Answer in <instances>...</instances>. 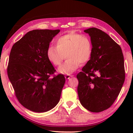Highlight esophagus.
Masks as SVG:
<instances>
[{"instance_id":"obj_1","label":"esophagus","mask_w":133,"mask_h":133,"mask_svg":"<svg viewBox=\"0 0 133 133\" xmlns=\"http://www.w3.org/2000/svg\"><path fill=\"white\" fill-rule=\"evenodd\" d=\"M71 77H72V76H71V75H66V76H65V77H66V78H67V79H69V78H70Z\"/></svg>"}]
</instances>
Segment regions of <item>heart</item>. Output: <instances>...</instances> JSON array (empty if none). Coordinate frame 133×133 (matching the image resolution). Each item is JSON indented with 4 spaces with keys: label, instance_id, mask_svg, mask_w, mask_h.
Wrapping results in <instances>:
<instances>
[{
    "label": "heart",
    "instance_id": "1",
    "mask_svg": "<svg viewBox=\"0 0 133 133\" xmlns=\"http://www.w3.org/2000/svg\"><path fill=\"white\" fill-rule=\"evenodd\" d=\"M56 48L49 47L47 56L51 63L56 66L61 65L58 71L64 75H70L75 71L80 63L88 62L93 53V43L88 36L71 32L60 36L56 41Z\"/></svg>",
    "mask_w": 133,
    "mask_h": 133
}]
</instances>
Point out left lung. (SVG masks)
I'll use <instances>...</instances> for the list:
<instances>
[{"label": "left lung", "mask_w": 133, "mask_h": 133, "mask_svg": "<svg viewBox=\"0 0 133 133\" xmlns=\"http://www.w3.org/2000/svg\"><path fill=\"white\" fill-rule=\"evenodd\" d=\"M90 36L93 53L77 75L80 103L91 112L104 111L117 97L125 80L124 61L120 46L107 33L95 28L84 30Z\"/></svg>", "instance_id": "obj_1"}]
</instances>
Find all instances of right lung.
Returning a JSON list of instances; mask_svg holds the SVG:
<instances>
[{"instance_id": "add662e5", "label": "right lung", "mask_w": 133, "mask_h": 133, "mask_svg": "<svg viewBox=\"0 0 133 133\" xmlns=\"http://www.w3.org/2000/svg\"><path fill=\"white\" fill-rule=\"evenodd\" d=\"M57 30L29 31L11 49L8 75L20 103L36 112L49 111L59 102L65 83L63 75L53 77L55 69L47 50Z\"/></svg>"}]
</instances>
